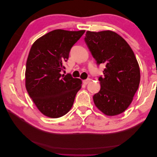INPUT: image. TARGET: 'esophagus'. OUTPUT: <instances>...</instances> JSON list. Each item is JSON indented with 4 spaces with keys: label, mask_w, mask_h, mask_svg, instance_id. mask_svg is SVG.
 <instances>
[{
    "label": "esophagus",
    "mask_w": 157,
    "mask_h": 157,
    "mask_svg": "<svg viewBox=\"0 0 157 157\" xmlns=\"http://www.w3.org/2000/svg\"><path fill=\"white\" fill-rule=\"evenodd\" d=\"M90 81V78H87V79H86V80H84L82 82H83V83H84V84H87L89 83Z\"/></svg>",
    "instance_id": "34e87169"
}]
</instances>
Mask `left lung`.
I'll use <instances>...</instances> for the list:
<instances>
[{
  "instance_id": "obj_1",
  "label": "left lung",
  "mask_w": 157,
  "mask_h": 157,
  "mask_svg": "<svg viewBox=\"0 0 157 157\" xmlns=\"http://www.w3.org/2000/svg\"><path fill=\"white\" fill-rule=\"evenodd\" d=\"M85 42L98 65L105 64L101 88L93 96L95 105L107 116L124 112L139 87L140 70L134 52L112 31H86Z\"/></svg>"
}]
</instances>
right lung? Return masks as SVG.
Wrapping results in <instances>:
<instances>
[{"mask_svg":"<svg viewBox=\"0 0 157 157\" xmlns=\"http://www.w3.org/2000/svg\"><path fill=\"white\" fill-rule=\"evenodd\" d=\"M85 32L56 29L33 44L27 59L25 87L37 109L56 118L72 107L82 80L61 75L71 48Z\"/></svg>","mask_w":157,"mask_h":157,"instance_id":"obj_1","label":"right lung"}]
</instances>
